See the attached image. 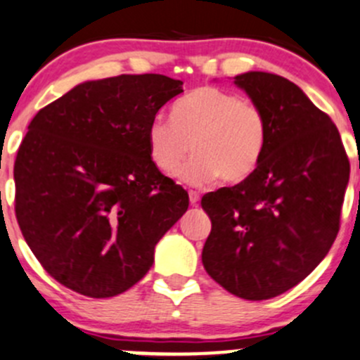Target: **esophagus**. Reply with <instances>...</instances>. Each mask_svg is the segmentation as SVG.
Listing matches in <instances>:
<instances>
[{"mask_svg":"<svg viewBox=\"0 0 360 360\" xmlns=\"http://www.w3.org/2000/svg\"><path fill=\"white\" fill-rule=\"evenodd\" d=\"M199 198H201V195H199V192H195V191H188V201H191V205L192 206H195L199 202Z\"/></svg>","mask_w":360,"mask_h":360,"instance_id":"obj_1","label":"esophagus"}]
</instances>
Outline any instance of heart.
<instances>
[{
    "label": "heart",
    "mask_w": 360,
    "mask_h": 360,
    "mask_svg": "<svg viewBox=\"0 0 360 360\" xmlns=\"http://www.w3.org/2000/svg\"><path fill=\"white\" fill-rule=\"evenodd\" d=\"M269 139L263 109L251 98L214 86H199L175 102L172 120L158 116L147 128L149 155L165 175L202 187L220 176L225 184L246 180L260 165Z\"/></svg>",
    "instance_id": "b5f03b06"
}]
</instances>
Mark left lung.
<instances>
[{"instance_id": "8db88e82", "label": "left lung", "mask_w": 360, "mask_h": 360, "mask_svg": "<svg viewBox=\"0 0 360 360\" xmlns=\"http://www.w3.org/2000/svg\"><path fill=\"white\" fill-rule=\"evenodd\" d=\"M262 107L269 139L258 168L234 187L202 195L211 218L202 265L244 300H269L305 279L340 231L350 162L331 117L290 79L236 76Z\"/></svg>"}]
</instances>
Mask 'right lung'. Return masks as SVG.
I'll return each instance as SVG.
<instances>
[{
	"label": "right lung",
	"instance_id": "1",
	"mask_svg": "<svg viewBox=\"0 0 360 360\" xmlns=\"http://www.w3.org/2000/svg\"><path fill=\"white\" fill-rule=\"evenodd\" d=\"M181 81L121 74L77 84L29 124L13 165L15 217L57 283L90 298L121 295L188 207L149 155L147 128Z\"/></svg>",
	"mask_w": 360,
	"mask_h": 360
}]
</instances>
